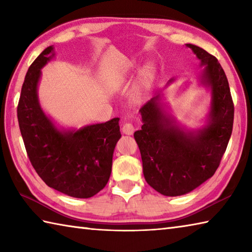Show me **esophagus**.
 <instances>
[{
    "instance_id": "obj_1",
    "label": "esophagus",
    "mask_w": 252,
    "mask_h": 252,
    "mask_svg": "<svg viewBox=\"0 0 252 252\" xmlns=\"http://www.w3.org/2000/svg\"><path fill=\"white\" fill-rule=\"evenodd\" d=\"M135 131V126L132 125V123H125L122 126V132L125 133V134H127V135H131L134 133Z\"/></svg>"
}]
</instances>
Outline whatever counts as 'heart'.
I'll use <instances>...</instances> for the list:
<instances>
[{"label": "heart", "mask_w": 252, "mask_h": 252, "mask_svg": "<svg viewBox=\"0 0 252 252\" xmlns=\"http://www.w3.org/2000/svg\"><path fill=\"white\" fill-rule=\"evenodd\" d=\"M125 82V78H123L122 76H117L115 80H113V85L115 86H119V85H121V84Z\"/></svg>", "instance_id": "1"}]
</instances>
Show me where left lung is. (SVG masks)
<instances>
[{
  "instance_id": "1",
  "label": "left lung",
  "mask_w": 252,
  "mask_h": 252,
  "mask_svg": "<svg viewBox=\"0 0 252 252\" xmlns=\"http://www.w3.org/2000/svg\"><path fill=\"white\" fill-rule=\"evenodd\" d=\"M187 47L205 65L201 82L212 90L209 126L198 132L182 131L162 113L157 95L140 109L143 126L134 133L146 182L167 196L188 193L211 178L233 131L234 102L224 70L204 49L190 43Z\"/></svg>"
}]
</instances>
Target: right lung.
<instances>
[{"label":"right lung","mask_w":252,"mask_h":252,"mask_svg":"<svg viewBox=\"0 0 252 252\" xmlns=\"http://www.w3.org/2000/svg\"><path fill=\"white\" fill-rule=\"evenodd\" d=\"M52 50L44 49L25 76L17 106L19 130L28 158L46 185L73 198L87 199L109 180L113 151L121 137L119 118L77 131L61 132L53 126L37 97L40 70Z\"/></svg>","instance_id":"1"}]
</instances>
